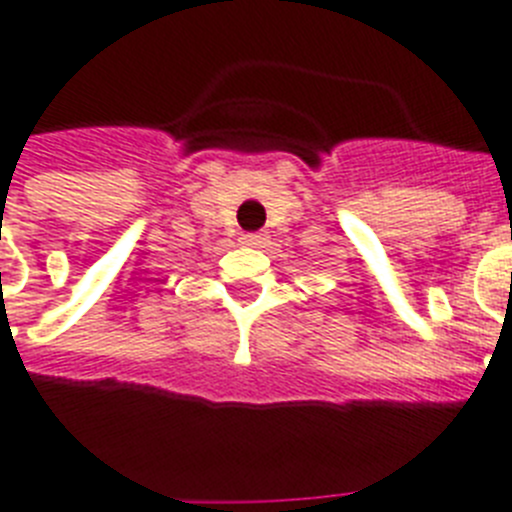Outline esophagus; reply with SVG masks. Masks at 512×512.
Returning a JSON list of instances; mask_svg holds the SVG:
<instances>
[{"mask_svg":"<svg viewBox=\"0 0 512 512\" xmlns=\"http://www.w3.org/2000/svg\"><path fill=\"white\" fill-rule=\"evenodd\" d=\"M242 242L247 244V247H265V244L270 242V237L265 231H252V234H242Z\"/></svg>","mask_w":512,"mask_h":512,"instance_id":"obj_1","label":"esophagus"}]
</instances>
